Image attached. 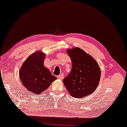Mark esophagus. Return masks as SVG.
<instances>
[{
    "label": "esophagus",
    "mask_w": 127,
    "mask_h": 127,
    "mask_svg": "<svg viewBox=\"0 0 127 127\" xmlns=\"http://www.w3.org/2000/svg\"><path fill=\"white\" fill-rule=\"evenodd\" d=\"M57 78L58 79H62L64 78V75L63 74H60V75H58L57 76Z\"/></svg>",
    "instance_id": "1"
}]
</instances>
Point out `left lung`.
I'll return each mask as SVG.
<instances>
[{
  "mask_svg": "<svg viewBox=\"0 0 127 127\" xmlns=\"http://www.w3.org/2000/svg\"><path fill=\"white\" fill-rule=\"evenodd\" d=\"M71 60L70 73L64 79V83L73 97L81 98L94 92L100 79V69L94 58L79 48L68 49Z\"/></svg>",
  "mask_w": 127,
  "mask_h": 127,
  "instance_id": "8db88e82",
  "label": "left lung"
}]
</instances>
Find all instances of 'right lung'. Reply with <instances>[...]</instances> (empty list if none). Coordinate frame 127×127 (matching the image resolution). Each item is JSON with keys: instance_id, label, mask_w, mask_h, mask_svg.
Masks as SVG:
<instances>
[{"instance_id": "1", "label": "right lung", "mask_w": 127, "mask_h": 127, "mask_svg": "<svg viewBox=\"0 0 127 127\" xmlns=\"http://www.w3.org/2000/svg\"><path fill=\"white\" fill-rule=\"evenodd\" d=\"M45 55L40 51L27 58L19 71L21 82L27 90L40 94L47 89L57 78L50 73L44 65Z\"/></svg>"}]
</instances>
